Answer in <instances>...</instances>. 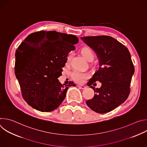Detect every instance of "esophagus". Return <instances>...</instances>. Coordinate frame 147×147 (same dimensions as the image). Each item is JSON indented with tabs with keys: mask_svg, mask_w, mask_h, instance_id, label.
I'll return each mask as SVG.
<instances>
[{
	"mask_svg": "<svg viewBox=\"0 0 147 147\" xmlns=\"http://www.w3.org/2000/svg\"><path fill=\"white\" fill-rule=\"evenodd\" d=\"M80 88H81V89H85L86 87V86H77Z\"/></svg>",
	"mask_w": 147,
	"mask_h": 147,
	"instance_id": "1",
	"label": "esophagus"
}]
</instances>
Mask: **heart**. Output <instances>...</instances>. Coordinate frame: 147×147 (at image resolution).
Instances as JSON below:
<instances>
[{"label": "heart", "instance_id": "b5f03b06", "mask_svg": "<svg viewBox=\"0 0 147 147\" xmlns=\"http://www.w3.org/2000/svg\"><path fill=\"white\" fill-rule=\"evenodd\" d=\"M81 53L87 60L91 61L94 59L95 55L93 51L89 48L84 47L81 49ZM71 57V53H70L66 59V64H69ZM71 78L78 83H82L86 79L89 78L90 74L87 72L80 71L78 70H74L71 74Z\"/></svg>", "mask_w": 147, "mask_h": 147}]
</instances>
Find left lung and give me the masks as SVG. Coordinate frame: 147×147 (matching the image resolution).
<instances>
[{
    "instance_id": "1",
    "label": "left lung",
    "mask_w": 147,
    "mask_h": 147,
    "mask_svg": "<svg viewBox=\"0 0 147 147\" xmlns=\"http://www.w3.org/2000/svg\"><path fill=\"white\" fill-rule=\"evenodd\" d=\"M94 50L99 58L100 67L88 82L95 94L87 100V106L98 113L109 112L123 103L130 92V84L134 67L130 53L124 45L107 35L81 38ZM98 80L99 89L91 86Z\"/></svg>"
}]
</instances>
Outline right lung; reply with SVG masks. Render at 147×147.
I'll use <instances>...</instances> for the list:
<instances>
[{"mask_svg": "<svg viewBox=\"0 0 147 147\" xmlns=\"http://www.w3.org/2000/svg\"><path fill=\"white\" fill-rule=\"evenodd\" d=\"M55 34V38H44ZM42 35L44 40L29 46V37ZM78 42L76 35L55 31H40L28 36L16 50L15 74L25 101L41 112H51L59 107L66 97L69 87L76 86L73 81L61 84L57 79L61 75L69 53Z\"/></svg>", "mask_w": 147, "mask_h": 147, "instance_id": "1", "label": "right lung"}]
</instances>
